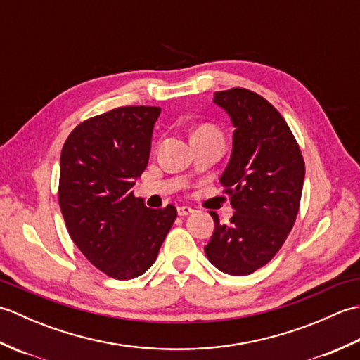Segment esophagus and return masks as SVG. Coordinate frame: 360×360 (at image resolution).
Returning a JSON list of instances; mask_svg holds the SVG:
<instances>
[{"label": "esophagus", "mask_w": 360, "mask_h": 360, "mask_svg": "<svg viewBox=\"0 0 360 360\" xmlns=\"http://www.w3.org/2000/svg\"><path fill=\"white\" fill-rule=\"evenodd\" d=\"M190 213H193V209L188 207V205H179L178 207V215L179 217H187Z\"/></svg>", "instance_id": "34e87169"}]
</instances>
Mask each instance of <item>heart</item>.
Here are the masks:
<instances>
[{
  "label": "heart",
  "instance_id": "heart-1",
  "mask_svg": "<svg viewBox=\"0 0 360 360\" xmlns=\"http://www.w3.org/2000/svg\"><path fill=\"white\" fill-rule=\"evenodd\" d=\"M202 134H219V131L213 125H201L193 131V136H202Z\"/></svg>",
  "mask_w": 360,
  "mask_h": 360
}]
</instances>
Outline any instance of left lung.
<instances>
[{"mask_svg":"<svg viewBox=\"0 0 360 360\" xmlns=\"http://www.w3.org/2000/svg\"><path fill=\"white\" fill-rule=\"evenodd\" d=\"M213 102L235 127L231 160L221 176L235 209L204 248L210 263L231 275H249L267 264L292 229L304 181L300 147L286 120L254 91H218Z\"/></svg>","mask_w":360,"mask_h":360,"instance_id":"left-lung-1","label":"left lung"}]
</instances>
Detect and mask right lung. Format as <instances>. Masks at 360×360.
Returning <instances> with one entry per match:
<instances>
[{
  "label": "right lung",
  "mask_w": 360,
  "mask_h": 360,
  "mask_svg": "<svg viewBox=\"0 0 360 360\" xmlns=\"http://www.w3.org/2000/svg\"><path fill=\"white\" fill-rule=\"evenodd\" d=\"M159 106H122L72 129L60 156L58 202L72 241L97 269L136 278L156 262L176 207L148 209L133 187L148 164Z\"/></svg>",
  "instance_id": "add662e5"
}]
</instances>
